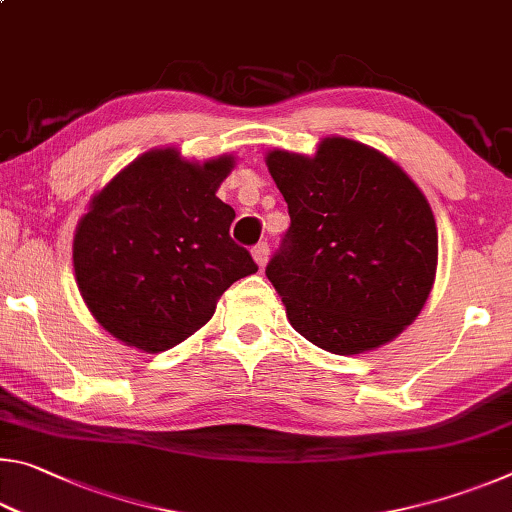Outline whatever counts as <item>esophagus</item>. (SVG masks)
Instances as JSON below:
<instances>
[{"label": "esophagus", "mask_w": 512, "mask_h": 512, "mask_svg": "<svg viewBox=\"0 0 512 512\" xmlns=\"http://www.w3.org/2000/svg\"><path fill=\"white\" fill-rule=\"evenodd\" d=\"M268 253H271V250H268V244H266V241H262V244H257V246L253 248V259H255V264H257V266H264V264L268 262Z\"/></svg>", "instance_id": "esophagus-1"}]
</instances>
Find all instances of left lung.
Listing matches in <instances>:
<instances>
[{
  "mask_svg": "<svg viewBox=\"0 0 512 512\" xmlns=\"http://www.w3.org/2000/svg\"><path fill=\"white\" fill-rule=\"evenodd\" d=\"M266 167L291 216L266 277L293 329L348 357L400 336L438 266L436 219L409 173L339 135L325 137L316 155L268 151Z\"/></svg>",
  "mask_w": 512,
  "mask_h": 512,
  "instance_id": "1",
  "label": "left lung"
}]
</instances>
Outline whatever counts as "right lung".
I'll return each instance as SVG.
<instances>
[{
    "label": "right lung",
    "instance_id": "1",
    "mask_svg": "<svg viewBox=\"0 0 512 512\" xmlns=\"http://www.w3.org/2000/svg\"><path fill=\"white\" fill-rule=\"evenodd\" d=\"M232 155L185 160L151 149L92 196L74 232V275L94 320L117 341L164 352L212 318L223 291L257 264L230 239L235 210L216 192Z\"/></svg>",
    "mask_w": 512,
    "mask_h": 512
}]
</instances>
